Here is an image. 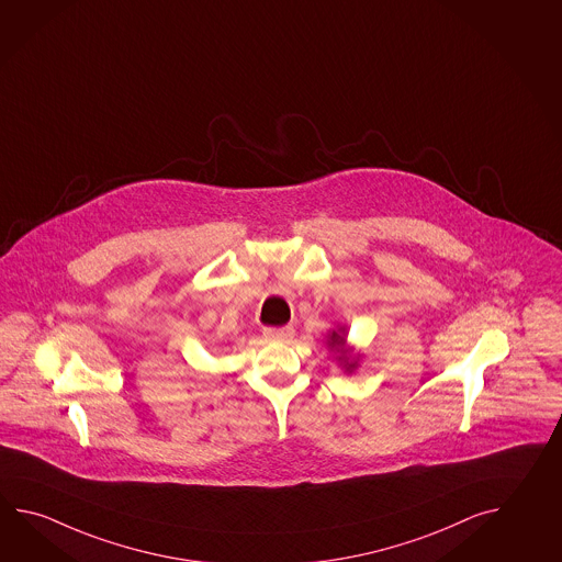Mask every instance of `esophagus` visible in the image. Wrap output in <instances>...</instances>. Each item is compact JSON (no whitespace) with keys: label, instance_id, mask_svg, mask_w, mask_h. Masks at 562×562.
I'll return each instance as SVG.
<instances>
[{"label":"esophagus","instance_id":"34e87169","mask_svg":"<svg viewBox=\"0 0 562 562\" xmlns=\"http://www.w3.org/2000/svg\"><path fill=\"white\" fill-rule=\"evenodd\" d=\"M263 336L270 340H278V342H288L294 336V328L292 326H280V328L268 326V328H263Z\"/></svg>","mask_w":562,"mask_h":562}]
</instances>
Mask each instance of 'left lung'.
Here are the masks:
<instances>
[{"label":"left lung","mask_w":562,"mask_h":562,"mask_svg":"<svg viewBox=\"0 0 562 562\" xmlns=\"http://www.w3.org/2000/svg\"><path fill=\"white\" fill-rule=\"evenodd\" d=\"M328 344H330V348H340V346H342L344 344V336H340V334L338 333H333V336H330V340H328ZM338 358H340L342 362H346V364H348V360H346V358H342V356H338ZM355 367L356 362H350V364H348V368Z\"/></svg>","instance_id":"1"}]
</instances>
